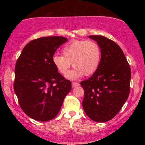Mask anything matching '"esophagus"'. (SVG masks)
I'll return each mask as SVG.
<instances>
[{
	"instance_id": "34e87169",
	"label": "esophagus",
	"mask_w": 145,
	"mask_h": 145,
	"mask_svg": "<svg viewBox=\"0 0 145 145\" xmlns=\"http://www.w3.org/2000/svg\"><path fill=\"white\" fill-rule=\"evenodd\" d=\"M79 86V83H76V82H73L72 83V87L73 88H75L77 87V86Z\"/></svg>"
}]
</instances>
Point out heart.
I'll return each instance as SVG.
<instances>
[{"label":"heart","mask_w":145,"mask_h":145,"mask_svg":"<svg viewBox=\"0 0 145 145\" xmlns=\"http://www.w3.org/2000/svg\"><path fill=\"white\" fill-rule=\"evenodd\" d=\"M63 55L55 54L52 62L61 74H65L71 67L74 69L66 75L69 79L75 80L85 74L90 76L98 69L101 60V50L95 42L86 40H74L62 49Z\"/></svg>","instance_id":"obj_1"}]
</instances>
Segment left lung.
<instances>
[{"mask_svg": "<svg viewBox=\"0 0 145 145\" xmlns=\"http://www.w3.org/2000/svg\"><path fill=\"white\" fill-rule=\"evenodd\" d=\"M101 50V60L90 78L81 82L85 92L82 105L96 122L112 119L121 109L130 93L131 71L121 48L102 36H89Z\"/></svg>", "mask_w": 145, "mask_h": 145, "instance_id": "left-lung-1", "label": "left lung"}]
</instances>
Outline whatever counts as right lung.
I'll return each instance as SVG.
<instances>
[{
    "label": "right lung",
    "instance_id": "right-lung-1",
    "mask_svg": "<svg viewBox=\"0 0 145 145\" xmlns=\"http://www.w3.org/2000/svg\"><path fill=\"white\" fill-rule=\"evenodd\" d=\"M67 41L62 36L35 39L24 47L16 62L14 92L23 112L36 121L55 118L71 90V81L52 62L57 49Z\"/></svg>",
    "mask_w": 145,
    "mask_h": 145
}]
</instances>
